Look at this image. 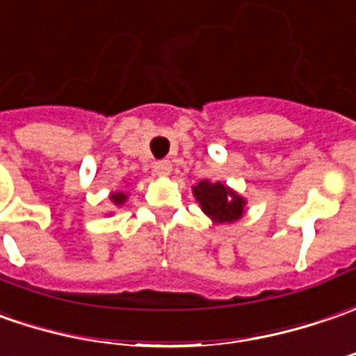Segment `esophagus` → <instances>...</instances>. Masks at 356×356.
Wrapping results in <instances>:
<instances>
[{"label": "esophagus", "instance_id": "esophagus-1", "mask_svg": "<svg viewBox=\"0 0 356 356\" xmlns=\"http://www.w3.org/2000/svg\"><path fill=\"white\" fill-rule=\"evenodd\" d=\"M154 171L157 175H169L171 173V161L169 159H161V161H155L154 163Z\"/></svg>", "mask_w": 356, "mask_h": 356}]
</instances>
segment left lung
<instances>
[{"label":"left lung","instance_id":"1","mask_svg":"<svg viewBox=\"0 0 356 356\" xmlns=\"http://www.w3.org/2000/svg\"><path fill=\"white\" fill-rule=\"evenodd\" d=\"M193 191H195L197 201L201 202L202 211L215 222H232L242 216L244 199L238 197L234 191L225 187L222 183L201 181Z\"/></svg>","mask_w":356,"mask_h":356}]
</instances>
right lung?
<instances>
[{
	"instance_id": "obj_1",
	"label": "right lung",
	"mask_w": 356,
	"mask_h": 356,
	"mask_svg": "<svg viewBox=\"0 0 356 356\" xmlns=\"http://www.w3.org/2000/svg\"><path fill=\"white\" fill-rule=\"evenodd\" d=\"M110 199L116 202V204H122V202L126 201V195H124V193H114V195H112Z\"/></svg>"
}]
</instances>
